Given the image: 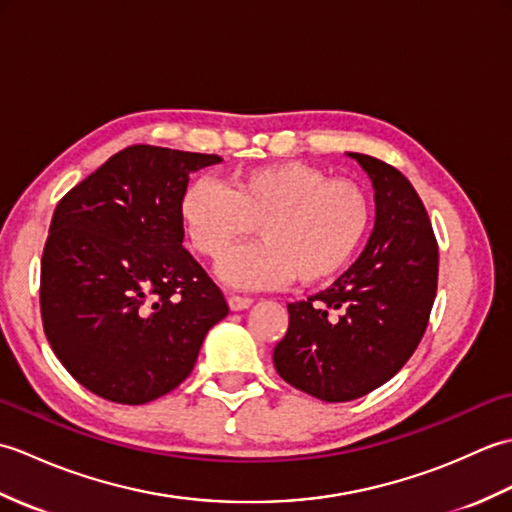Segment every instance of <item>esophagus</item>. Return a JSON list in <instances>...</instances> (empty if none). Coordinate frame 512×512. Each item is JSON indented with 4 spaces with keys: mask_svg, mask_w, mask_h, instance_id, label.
<instances>
[{
    "mask_svg": "<svg viewBox=\"0 0 512 512\" xmlns=\"http://www.w3.org/2000/svg\"><path fill=\"white\" fill-rule=\"evenodd\" d=\"M253 306V299L248 297H237V295H231L228 297V308H231L233 312H239V310H246Z\"/></svg>",
    "mask_w": 512,
    "mask_h": 512,
    "instance_id": "1",
    "label": "esophagus"
}]
</instances>
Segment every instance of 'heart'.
<instances>
[{"instance_id": "obj_1", "label": "heart", "mask_w": 512, "mask_h": 512, "mask_svg": "<svg viewBox=\"0 0 512 512\" xmlns=\"http://www.w3.org/2000/svg\"><path fill=\"white\" fill-rule=\"evenodd\" d=\"M180 215L193 248L213 262L259 226L262 242L222 262L226 284L275 288L297 277L314 286L352 262L372 224V200L350 180L288 160L239 171L231 189L209 178L193 182Z\"/></svg>"}]
</instances>
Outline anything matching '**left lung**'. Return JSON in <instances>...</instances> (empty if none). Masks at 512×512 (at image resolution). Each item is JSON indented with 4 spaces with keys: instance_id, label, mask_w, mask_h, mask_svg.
I'll return each instance as SVG.
<instances>
[{
    "instance_id": "8db88e82",
    "label": "left lung",
    "mask_w": 512,
    "mask_h": 512,
    "mask_svg": "<svg viewBox=\"0 0 512 512\" xmlns=\"http://www.w3.org/2000/svg\"><path fill=\"white\" fill-rule=\"evenodd\" d=\"M372 180L376 222L361 257L328 290L288 303L277 374L325 402H347L394 378L427 330L438 290V242L411 182L387 162L347 154Z\"/></svg>"
}]
</instances>
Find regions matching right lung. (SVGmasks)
<instances>
[{
	"instance_id": "add662e5",
	"label": "right lung",
	"mask_w": 512,
	"mask_h": 512,
	"mask_svg": "<svg viewBox=\"0 0 512 512\" xmlns=\"http://www.w3.org/2000/svg\"><path fill=\"white\" fill-rule=\"evenodd\" d=\"M215 154L132 145L63 195L41 257V319L52 352L92 394L145 405L176 389L222 290L182 246V195Z\"/></svg>"
}]
</instances>
